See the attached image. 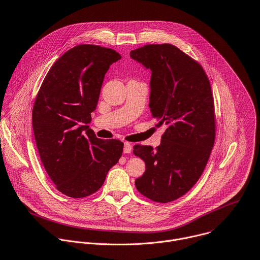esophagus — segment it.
Returning <instances> with one entry per match:
<instances>
[{
    "label": "esophagus",
    "mask_w": 260,
    "mask_h": 260,
    "mask_svg": "<svg viewBox=\"0 0 260 260\" xmlns=\"http://www.w3.org/2000/svg\"><path fill=\"white\" fill-rule=\"evenodd\" d=\"M132 149H133L132 144L128 143V142H125V143H124V147H123V152H124L125 154H129V153L132 152Z\"/></svg>",
    "instance_id": "esophagus-1"
}]
</instances>
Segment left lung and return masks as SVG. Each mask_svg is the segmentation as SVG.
I'll use <instances>...</instances> for the list:
<instances>
[{"label":"left lung","mask_w":260,"mask_h":260,"mask_svg":"<svg viewBox=\"0 0 260 260\" xmlns=\"http://www.w3.org/2000/svg\"><path fill=\"white\" fill-rule=\"evenodd\" d=\"M131 57L152 71V117L164 125L161 144H137L135 155L145 161L136 188L159 203L188 193L202 176L215 141L214 99L201 64L170 44H149L131 51Z\"/></svg>","instance_id":"8db88e82"}]
</instances>
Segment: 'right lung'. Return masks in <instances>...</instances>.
Returning a JSON list of instances; mask_svg holds the SVG:
<instances>
[{"label": "right lung", "instance_id": "add662e5", "mask_svg": "<svg viewBox=\"0 0 260 260\" xmlns=\"http://www.w3.org/2000/svg\"><path fill=\"white\" fill-rule=\"evenodd\" d=\"M120 58L110 48L78 45L53 64L36 97L32 128L38 151L55 188L68 197L96 193L122 155V142L98 139L88 125L104 76Z\"/></svg>", "mask_w": 260, "mask_h": 260}]
</instances>
